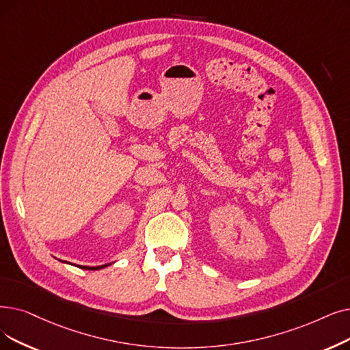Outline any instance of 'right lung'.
<instances>
[{"instance_id":"add662e5","label":"right lung","mask_w":350,"mask_h":350,"mask_svg":"<svg viewBox=\"0 0 350 350\" xmlns=\"http://www.w3.org/2000/svg\"><path fill=\"white\" fill-rule=\"evenodd\" d=\"M110 263H107V265H103V266H96V267H90V266H79L80 269H84V270H100V269H104V267H107Z\"/></svg>"}]
</instances>
